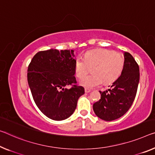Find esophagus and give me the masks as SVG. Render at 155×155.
<instances>
[{"label":"esophagus","instance_id":"34e87169","mask_svg":"<svg viewBox=\"0 0 155 155\" xmlns=\"http://www.w3.org/2000/svg\"><path fill=\"white\" fill-rule=\"evenodd\" d=\"M84 91H85V92H86V93H89L90 91H91V89H88V88H85Z\"/></svg>","mask_w":155,"mask_h":155}]
</instances>
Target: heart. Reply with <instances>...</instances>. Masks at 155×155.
I'll return each mask as SVG.
<instances>
[{
    "mask_svg": "<svg viewBox=\"0 0 155 155\" xmlns=\"http://www.w3.org/2000/svg\"><path fill=\"white\" fill-rule=\"evenodd\" d=\"M93 66L92 74L82 78L80 84L86 88H93L101 84L112 83L122 74L125 66L123 54L111 50H97L88 52L84 58L78 57L75 61V72L78 78H82Z\"/></svg>",
    "mask_w": 155,
    "mask_h": 155,
    "instance_id": "1",
    "label": "heart"
}]
</instances>
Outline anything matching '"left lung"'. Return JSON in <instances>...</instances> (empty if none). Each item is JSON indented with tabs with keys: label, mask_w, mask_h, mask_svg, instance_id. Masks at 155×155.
<instances>
[{
	"label": "left lung",
	"mask_w": 155,
	"mask_h": 155,
	"mask_svg": "<svg viewBox=\"0 0 155 155\" xmlns=\"http://www.w3.org/2000/svg\"><path fill=\"white\" fill-rule=\"evenodd\" d=\"M125 66L122 74L107 91H101V99L93 109L102 120L119 118L129 110L134 101L139 82V67L133 56L125 53Z\"/></svg>",
	"instance_id": "1"
}]
</instances>
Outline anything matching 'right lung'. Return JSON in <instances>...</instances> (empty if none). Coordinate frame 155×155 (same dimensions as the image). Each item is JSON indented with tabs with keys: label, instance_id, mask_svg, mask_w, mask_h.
I'll use <instances>...</instances> for the list:
<instances>
[{
	"label": "right lung",
	"instance_id": "add662e5",
	"mask_svg": "<svg viewBox=\"0 0 155 155\" xmlns=\"http://www.w3.org/2000/svg\"><path fill=\"white\" fill-rule=\"evenodd\" d=\"M74 56L73 50L39 51L28 66V82L34 101L52 120H62L72 115L78 98L84 94L74 75Z\"/></svg>",
	"mask_w": 155,
	"mask_h": 155
}]
</instances>
